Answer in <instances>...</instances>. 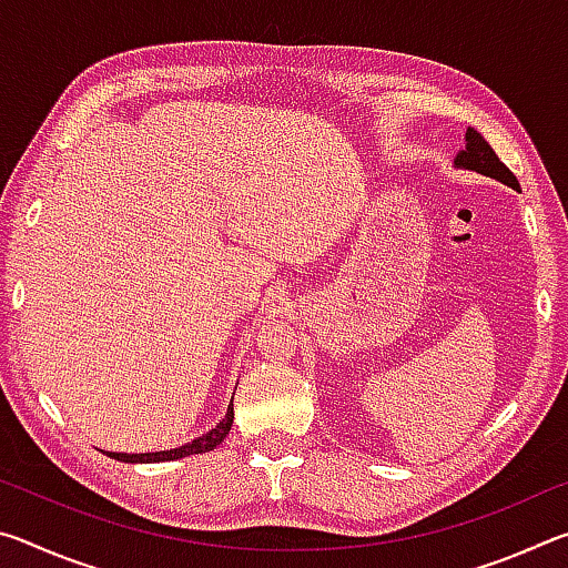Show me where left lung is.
I'll return each mask as SVG.
<instances>
[{"label":"left lung","instance_id":"obj_1","mask_svg":"<svg viewBox=\"0 0 568 568\" xmlns=\"http://www.w3.org/2000/svg\"><path fill=\"white\" fill-rule=\"evenodd\" d=\"M464 140H466V148L458 150V155L454 158V168L478 172V175L494 178L498 182H504V185L518 190V180L514 178V172L508 170L501 160H498L494 148L488 145L484 138H480L478 130L468 128Z\"/></svg>","mask_w":568,"mask_h":568}]
</instances>
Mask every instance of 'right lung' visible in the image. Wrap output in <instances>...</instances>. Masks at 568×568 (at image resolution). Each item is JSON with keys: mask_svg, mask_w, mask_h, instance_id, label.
<instances>
[{"mask_svg": "<svg viewBox=\"0 0 568 568\" xmlns=\"http://www.w3.org/2000/svg\"><path fill=\"white\" fill-rule=\"evenodd\" d=\"M233 400H230L225 418L217 423L215 428H210L207 434L192 438L190 444H182L178 448H170V450H152V454H118V450H102L104 456H110L114 460H122V464H162V460H175V458H185L192 454H207V450H213L215 446H220L225 440V436L230 434V426H233Z\"/></svg>", "mask_w": 568, "mask_h": 568, "instance_id": "1", "label": "right lung"}]
</instances>
